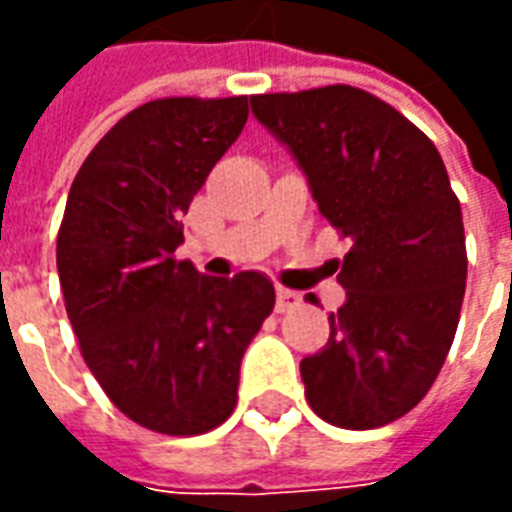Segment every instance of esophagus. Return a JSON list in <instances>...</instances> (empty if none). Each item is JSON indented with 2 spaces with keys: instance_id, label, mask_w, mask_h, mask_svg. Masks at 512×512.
I'll use <instances>...</instances> for the list:
<instances>
[{
  "instance_id": "34e87169",
  "label": "esophagus",
  "mask_w": 512,
  "mask_h": 512,
  "mask_svg": "<svg viewBox=\"0 0 512 512\" xmlns=\"http://www.w3.org/2000/svg\"><path fill=\"white\" fill-rule=\"evenodd\" d=\"M301 296L290 288H277V312H290L299 307Z\"/></svg>"
}]
</instances>
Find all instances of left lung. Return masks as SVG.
I'll list each match as a JSON object with an SVG mask.
<instances>
[{"label":"left lung","instance_id":"8db88e82","mask_svg":"<svg viewBox=\"0 0 512 512\" xmlns=\"http://www.w3.org/2000/svg\"><path fill=\"white\" fill-rule=\"evenodd\" d=\"M249 101L299 161L323 216L351 238L329 343L301 359L304 395L337 428L389 425L428 395L461 318L466 238L444 161L395 106L359 87Z\"/></svg>","mask_w":512,"mask_h":512}]
</instances>
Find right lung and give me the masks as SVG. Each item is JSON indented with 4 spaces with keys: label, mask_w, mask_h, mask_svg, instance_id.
Segmentation results:
<instances>
[{
    "label": "right lung",
    "mask_w": 512,
    "mask_h": 512,
    "mask_svg": "<svg viewBox=\"0 0 512 512\" xmlns=\"http://www.w3.org/2000/svg\"><path fill=\"white\" fill-rule=\"evenodd\" d=\"M249 117V98H158L109 128L73 180L60 235L65 310L90 373L136 425L219 428L246 345L274 310L260 271L233 279L178 260L180 216Z\"/></svg>",
    "instance_id": "right-lung-1"
}]
</instances>
